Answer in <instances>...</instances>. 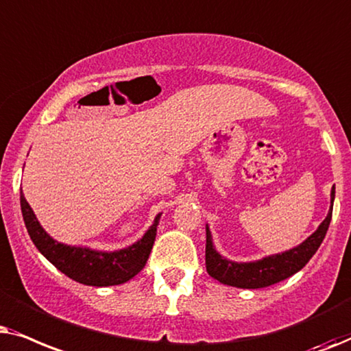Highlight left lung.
<instances>
[{
    "label": "left lung",
    "instance_id": "8db88e82",
    "mask_svg": "<svg viewBox=\"0 0 351 351\" xmlns=\"http://www.w3.org/2000/svg\"><path fill=\"white\" fill-rule=\"evenodd\" d=\"M334 199L335 186L330 189V207L328 215L317 226V230L308 236L302 244L254 261H234L219 254L213 244L212 231H210L208 224H205V234H207L205 266H207V273L218 282L239 289L268 287L291 278L292 274L298 273L319 249L321 242L328 232L330 218H332Z\"/></svg>",
    "mask_w": 351,
    "mask_h": 351
}]
</instances>
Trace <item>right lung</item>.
Here are the masks:
<instances>
[{
    "label": "right lung",
    "mask_w": 351,
    "mask_h": 351,
    "mask_svg": "<svg viewBox=\"0 0 351 351\" xmlns=\"http://www.w3.org/2000/svg\"><path fill=\"white\" fill-rule=\"evenodd\" d=\"M21 208L30 239L40 254L65 276L95 287L119 286L136 276L146 266L162 215L157 213L141 239L132 245L119 250H97L88 245H69L56 241L41 226L23 193H21Z\"/></svg>",
    "instance_id": "add662e5"
}]
</instances>
